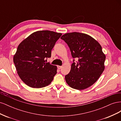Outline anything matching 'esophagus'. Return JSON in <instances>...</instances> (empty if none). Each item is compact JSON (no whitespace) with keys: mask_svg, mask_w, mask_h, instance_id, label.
I'll use <instances>...</instances> for the list:
<instances>
[{"mask_svg":"<svg viewBox=\"0 0 121 121\" xmlns=\"http://www.w3.org/2000/svg\"><path fill=\"white\" fill-rule=\"evenodd\" d=\"M57 68L59 69H61L62 68V66H60V65H58Z\"/></svg>","mask_w":121,"mask_h":121,"instance_id":"obj_1","label":"esophagus"}]
</instances>
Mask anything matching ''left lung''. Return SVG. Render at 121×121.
I'll use <instances>...</instances> for the list:
<instances>
[{
	"label": "left lung",
	"instance_id": "8db88e82",
	"mask_svg": "<svg viewBox=\"0 0 121 121\" xmlns=\"http://www.w3.org/2000/svg\"><path fill=\"white\" fill-rule=\"evenodd\" d=\"M70 49L73 58L78 60L71 65L65 76L67 83L73 88L83 90L95 83L104 69L105 56L100 44L90 36L79 32L66 33L60 38Z\"/></svg>",
	"mask_w": 121,
	"mask_h": 121
}]
</instances>
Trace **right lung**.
<instances>
[{
	"instance_id": "add662e5",
	"label": "right lung",
	"mask_w": 121,
	"mask_h": 121,
	"mask_svg": "<svg viewBox=\"0 0 121 121\" xmlns=\"http://www.w3.org/2000/svg\"><path fill=\"white\" fill-rule=\"evenodd\" d=\"M62 34L48 30L34 32L17 47L13 63L17 74L29 87L39 88L51 83L57 67L46 63L52 50Z\"/></svg>"
}]
</instances>
